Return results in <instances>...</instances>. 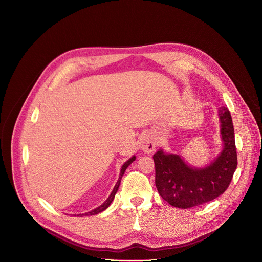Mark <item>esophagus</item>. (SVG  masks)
<instances>
[{
  "label": "esophagus",
  "mask_w": 262,
  "mask_h": 262,
  "mask_svg": "<svg viewBox=\"0 0 262 262\" xmlns=\"http://www.w3.org/2000/svg\"><path fill=\"white\" fill-rule=\"evenodd\" d=\"M140 146H141V149L144 150L146 153H151L155 150L156 144H155V141H154L153 137L151 135L147 134V135L142 136Z\"/></svg>",
  "instance_id": "esophagus-1"
}]
</instances>
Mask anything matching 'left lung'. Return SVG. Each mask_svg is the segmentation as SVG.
<instances>
[{"label": "left lung", "instance_id": "obj_1", "mask_svg": "<svg viewBox=\"0 0 262 262\" xmlns=\"http://www.w3.org/2000/svg\"><path fill=\"white\" fill-rule=\"evenodd\" d=\"M224 149L206 167L188 165L180 155L162 150L153 155L155 185L159 195L171 206L187 209L217 198L229 188L237 168V149L231 113L219 109Z\"/></svg>", "mask_w": 262, "mask_h": 262}]
</instances>
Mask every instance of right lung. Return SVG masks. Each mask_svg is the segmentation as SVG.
<instances>
[{
	"label": "right lung",
	"mask_w": 262,
	"mask_h": 262,
	"mask_svg": "<svg viewBox=\"0 0 262 262\" xmlns=\"http://www.w3.org/2000/svg\"><path fill=\"white\" fill-rule=\"evenodd\" d=\"M136 160V156H133L130 159H128L123 165H122V167H121V170H120V174H119V179H118V181H117V183H116V185H115V187H114V189H113V191H112V193L110 194V196L108 197V199L101 205V206H99L98 208H96V209H94V210H92V211H90V212H86V213H84V214H77L78 216H83V215H95V214H98V213H100V212H102V211H104L106 208H108L109 207V205L112 203V201H113V199H114V197H115V194H116V192H117V190H118V188H119V185H120V182H121V178H122V176L124 174V171H125V169L128 167V165L129 164H132L133 163V161H135Z\"/></svg>",
	"instance_id": "1"
}]
</instances>
